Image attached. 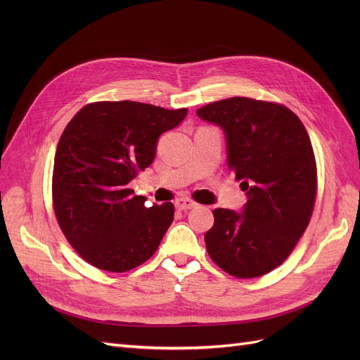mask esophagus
Here are the masks:
<instances>
[{
	"instance_id": "1",
	"label": "esophagus",
	"mask_w": 360,
	"mask_h": 360,
	"mask_svg": "<svg viewBox=\"0 0 360 360\" xmlns=\"http://www.w3.org/2000/svg\"><path fill=\"white\" fill-rule=\"evenodd\" d=\"M197 205V202L195 201H192L191 198H180V200H177L176 201V207L179 210H191V209H193V207Z\"/></svg>"
}]
</instances>
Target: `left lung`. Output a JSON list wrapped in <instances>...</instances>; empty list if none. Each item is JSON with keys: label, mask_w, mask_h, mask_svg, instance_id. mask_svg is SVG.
I'll list each match as a JSON object with an SVG mask.
<instances>
[{"label": "left lung", "mask_w": 360, "mask_h": 360, "mask_svg": "<svg viewBox=\"0 0 360 360\" xmlns=\"http://www.w3.org/2000/svg\"><path fill=\"white\" fill-rule=\"evenodd\" d=\"M224 129L228 168L248 191L243 213L213 210L207 252L228 275L263 276L281 266L311 221L317 162L300 118L287 106L230 97L197 111Z\"/></svg>", "instance_id": "1"}]
</instances>
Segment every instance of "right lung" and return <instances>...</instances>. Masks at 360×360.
<instances>
[{"instance_id": "1", "label": "right lung", "mask_w": 360, "mask_h": 360, "mask_svg": "<svg viewBox=\"0 0 360 360\" xmlns=\"http://www.w3.org/2000/svg\"><path fill=\"white\" fill-rule=\"evenodd\" d=\"M186 108L132 101L93 102L75 114L58 141L52 205L72 248L86 263L123 274L153 257L174 219L172 202L147 209L129 188L151 165L158 138Z\"/></svg>"}]
</instances>
